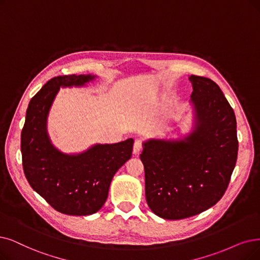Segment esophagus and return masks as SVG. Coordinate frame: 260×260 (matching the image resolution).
I'll use <instances>...</instances> for the list:
<instances>
[{
	"mask_svg": "<svg viewBox=\"0 0 260 260\" xmlns=\"http://www.w3.org/2000/svg\"><path fill=\"white\" fill-rule=\"evenodd\" d=\"M142 148H143V142L141 140H136V142H134V145H133V153L139 154L141 152Z\"/></svg>",
	"mask_w": 260,
	"mask_h": 260,
	"instance_id": "esophagus-1",
	"label": "esophagus"
}]
</instances>
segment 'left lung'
I'll list each match as a JSON object with an SVG mask.
<instances>
[{
  "label": "left lung",
  "instance_id": "obj_1",
  "mask_svg": "<svg viewBox=\"0 0 260 260\" xmlns=\"http://www.w3.org/2000/svg\"><path fill=\"white\" fill-rule=\"evenodd\" d=\"M194 129L181 140L143 143L145 194L162 219L181 220L219 202L230 184L238 155L233 108L212 80L191 76Z\"/></svg>",
  "mask_w": 260,
  "mask_h": 260
}]
</instances>
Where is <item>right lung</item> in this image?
<instances>
[{
	"mask_svg": "<svg viewBox=\"0 0 260 260\" xmlns=\"http://www.w3.org/2000/svg\"><path fill=\"white\" fill-rule=\"evenodd\" d=\"M95 78L70 75L48 81L30 99L21 132L22 166L29 185L55 210L69 215L101 209L113 176L132 155V139L96 144L77 154L59 151L50 141L47 118L59 87L84 86Z\"/></svg>",
	"mask_w": 260,
	"mask_h": 260,
	"instance_id": "obj_1",
	"label": "right lung"
}]
</instances>
